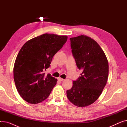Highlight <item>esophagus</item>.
Returning <instances> with one entry per match:
<instances>
[{
  "instance_id": "34e87169",
  "label": "esophagus",
  "mask_w": 127,
  "mask_h": 127,
  "mask_svg": "<svg viewBox=\"0 0 127 127\" xmlns=\"http://www.w3.org/2000/svg\"><path fill=\"white\" fill-rule=\"evenodd\" d=\"M58 80H59L60 81H63L64 80V79H62V78H59Z\"/></svg>"
}]
</instances>
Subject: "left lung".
I'll list each match as a JSON object with an SVG mask.
<instances>
[{"instance_id":"left-lung-1","label":"left lung","mask_w":127,"mask_h":127,"mask_svg":"<svg viewBox=\"0 0 127 127\" xmlns=\"http://www.w3.org/2000/svg\"><path fill=\"white\" fill-rule=\"evenodd\" d=\"M70 40L77 66L82 72L66 94L72 104L85 107L101 94L108 78V61L100 46L91 37L81 35Z\"/></svg>"}]
</instances>
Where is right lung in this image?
Wrapping results in <instances>:
<instances>
[{
    "mask_svg": "<svg viewBox=\"0 0 127 127\" xmlns=\"http://www.w3.org/2000/svg\"><path fill=\"white\" fill-rule=\"evenodd\" d=\"M67 39V35L45 34L27 42L16 58L13 75L19 95L27 102L37 104L48 98L57 79L45 75L53 57Z\"/></svg>",
    "mask_w": 127,
    "mask_h": 127,
    "instance_id": "add662e5",
    "label": "right lung"
}]
</instances>
